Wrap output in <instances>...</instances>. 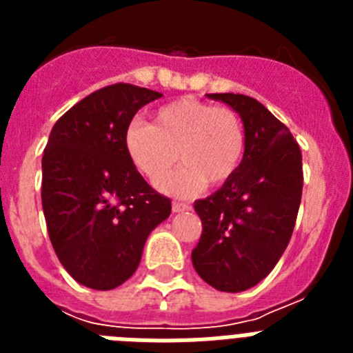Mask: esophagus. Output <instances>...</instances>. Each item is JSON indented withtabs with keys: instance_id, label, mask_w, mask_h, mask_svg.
<instances>
[{
	"instance_id": "obj_1",
	"label": "esophagus",
	"mask_w": 353,
	"mask_h": 353,
	"mask_svg": "<svg viewBox=\"0 0 353 353\" xmlns=\"http://www.w3.org/2000/svg\"><path fill=\"white\" fill-rule=\"evenodd\" d=\"M191 205L189 203H182V201H173V212H183V210H189Z\"/></svg>"
}]
</instances>
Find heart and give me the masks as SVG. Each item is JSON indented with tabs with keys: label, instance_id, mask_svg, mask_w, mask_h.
I'll list each match as a JSON object with an SVG mask.
<instances>
[{
	"label": "heart",
	"instance_id": "1",
	"mask_svg": "<svg viewBox=\"0 0 353 353\" xmlns=\"http://www.w3.org/2000/svg\"><path fill=\"white\" fill-rule=\"evenodd\" d=\"M123 145L150 182L163 179L180 153L186 164L159 187L174 196H191L207 182L217 187L235 176L244 159L245 132L233 109L182 97L159 108L152 125L130 123Z\"/></svg>",
	"mask_w": 353,
	"mask_h": 353
}]
</instances>
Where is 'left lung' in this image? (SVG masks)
I'll use <instances>...</instances> for the list:
<instances>
[{
    "mask_svg": "<svg viewBox=\"0 0 353 353\" xmlns=\"http://www.w3.org/2000/svg\"><path fill=\"white\" fill-rule=\"evenodd\" d=\"M207 97L240 114L245 150L235 176L194 201L203 232L191 258L205 283L236 293L269 276L292 239L302 198V154L288 127L256 99Z\"/></svg>",
    "mask_w": 353,
    "mask_h": 353,
    "instance_id": "8db88e82",
    "label": "left lung"
}]
</instances>
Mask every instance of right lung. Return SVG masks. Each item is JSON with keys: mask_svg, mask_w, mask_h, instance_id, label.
Masks as SVG:
<instances>
[{"mask_svg": "<svg viewBox=\"0 0 353 353\" xmlns=\"http://www.w3.org/2000/svg\"><path fill=\"white\" fill-rule=\"evenodd\" d=\"M162 93L127 83L97 90L56 121L42 157V208L56 256L77 283L113 290L141 261L171 199L146 183L123 136Z\"/></svg>", "mask_w": 353, "mask_h": 353, "instance_id": "1", "label": "right lung"}]
</instances>
